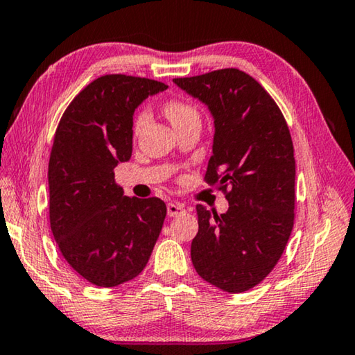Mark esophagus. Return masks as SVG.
<instances>
[{
    "label": "esophagus",
    "instance_id": "1",
    "mask_svg": "<svg viewBox=\"0 0 355 355\" xmlns=\"http://www.w3.org/2000/svg\"><path fill=\"white\" fill-rule=\"evenodd\" d=\"M166 210H168V215H170V216H178L179 214L185 212V209H184L182 204H174V202L168 204Z\"/></svg>",
    "mask_w": 355,
    "mask_h": 355
}]
</instances>
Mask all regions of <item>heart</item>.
<instances>
[{
    "instance_id": "obj_1",
    "label": "heart",
    "mask_w": 355,
    "mask_h": 355,
    "mask_svg": "<svg viewBox=\"0 0 355 355\" xmlns=\"http://www.w3.org/2000/svg\"><path fill=\"white\" fill-rule=\"evenodd\" d=\"M162 110H164L165 116L170 120V123L174 126V129L182 126V124L189 123L191 120H200V114H198V109L193 104L189 103L187 99L173 96L168 98L166 101L162 105ZM146 124V114L143 110L137 112L134 115V132L139 134Z\"/></svg>"
}]
</instances>
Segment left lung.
Instances as JSON below:
<instances>
[{"mask_svg":"<svg viewBox=\"0 0 355 355\" xmlns=\"http://www.w3.org/2000/svg\"><path fill=\"white\" fill-rule=\"evenodd\" d=\"M209 105L215 120L206 181L226 195V214L196 206L191 262L229 293L256 287L287 246L295 221V149L275 99L250 74L223 68L173 79Z\"/></svg>","mask_w":355,"mask_h":355,"instance_id":"obj_1","label":"left lung"}]
</instances>
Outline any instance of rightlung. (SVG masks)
<instances>
[{
    "mask_svg": "<svg viewBox=\"0 0 355 355\" xmlns=\"http://www.w3.org/2000/svg\"><path fill=\"white\" fill-rule=\"evenodd\" d=\"M160 80L104 74L68 104L49 155V225L67 263L98 287L139 276L166 215L159 198H129L115 166L132 154V116Z\"/></svg>",
    "mask_w": 355,
    "mask_h": 355,
    "instance_id": "1",
    "label": "right lung"
}]
</instances>
